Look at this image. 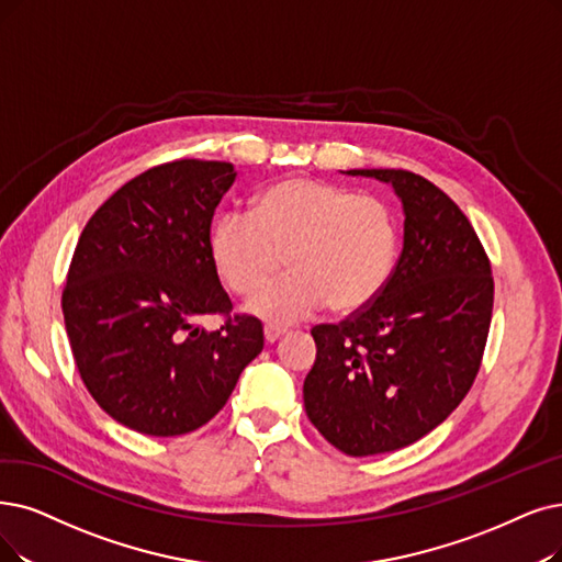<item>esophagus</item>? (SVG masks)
<instances>
[{
  "mask_svg": "<svg viewBox=\"0 0 562 562\" xmlns=\"http://www.w3.org/2000/svg\"><path fill=\"white\" fill-rule=\"evenodd\" d=\"M283 334H285V329H283V327H277V325H265V341H267V344H277Z\"/></svg>",
  "mask_w": 562,
  "mask_h": 562,
  "instance_id": "34e87169",
  "label": "esophagus"
}]
</instances>
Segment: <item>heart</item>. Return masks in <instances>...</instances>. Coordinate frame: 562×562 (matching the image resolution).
<instances>
[{"instance_id": "obj_1", "label": "heart", "mask_w": 562, "mask_h": 562, "mask_svg": "<svg viewBox=\"0 0 562 562\" xmlns=\"http://www.w3.org/2000/svg\"><path fill=\"white\" fill-rule=\"evenodd\" d=\"M210 256L218 279L239 297L260 293L288 258L293 274L249 304L269 325L306 321L327 304L350 316L392 279L398 223L383 200L288 177L256 195L254 214L228 212L214 221Z\"/></svg>"}]
</instances>
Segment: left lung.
Segmentation results:
<instances>
[{
	"mask_svg": "<svg viewBox=\"0 0 562 562\" xmlns=\"http://www.w3.org/2000/svg\"><path fill=\"white\" fill-rule=\"evenodd\" d=\"M390 184L403 249L380 293L339 325L313 327L311 424L336 450L371 457L434 431L480 371L493 311L491 265L465 214L408 170H348Z\"/></svg>",
	"mask_w": 562,
	"mask_h": 562,
	"instance_id": "1",
	"label": "left lung"
}]
</instances>
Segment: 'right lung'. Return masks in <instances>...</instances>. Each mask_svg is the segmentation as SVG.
Instances as JSON below:
<instances>
[{
    "label": "right lung",
    "mask_w": 562,
    "mask_h": 562,
    "mask_svg": "<svg viewBox=\"0 0 562 562\" xmlns=\"http://www.w3.org/2000/svg\"><path fill=\"white\" fill-rule=\"evenodd\" d=\"M235 166L182 159L156 166L87 221L61 295L80 378L128 429L168 438L207 424L262 350V325L231 318L210 256V228ZM218 312L216 333L196 325Z\"/></svg>",
    "instance_id": "right-lung-1"
}]
</instances>
